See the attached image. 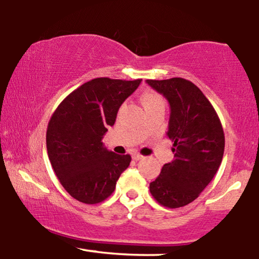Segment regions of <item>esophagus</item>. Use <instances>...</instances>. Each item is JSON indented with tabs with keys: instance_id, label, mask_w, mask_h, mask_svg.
<instances>
[{
	"instance_id": "esophagus-1",
	"label": "esophagus",
	"mask_w": 259,
	"mask_h": 259,
	"mask_svg": "<svg viewBox=\"0 0 259 259\" xmlns=\"http://www.w3.org/2000/svg\"><path fill=\"white\" fill-rule=\"evenodd\" d=\"M132 158H133L134 160H140V159H143L144 157L142 156V154H139V153H133V154H132Z\"/></svg>"
}]
</instances>
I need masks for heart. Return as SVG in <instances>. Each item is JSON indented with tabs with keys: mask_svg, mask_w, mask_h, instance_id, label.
<instances>
[{
	"mask_svg": "<svg viewBox=\"0 0 259 259\" xmlns=\"http://www.w3.org/2000/svg\"><path fill=\"white\" fill-rule=\"evenodd\" d=\"M140 99H142V103L145 110L153 108L156 106H164L163 97L156 92H152V90H145V92H143Z\"/></svg>",
	"mask_w": 259,
	"mask_h": 259,
	"instance_id": "1",
	"label": "heart"
}]
</instances>
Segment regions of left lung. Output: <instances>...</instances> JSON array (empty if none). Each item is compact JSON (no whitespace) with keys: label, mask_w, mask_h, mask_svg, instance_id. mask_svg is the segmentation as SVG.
I'll return each instance as SVG.
<instances>
[{"label":"left lung","mask_w":259,"mask_h":259,"mask_svg":"<svg viewBox=\"0 0 259 259\" xmlns=\"http://www.w3.org/2000/svg\"><path fill=\"white\" fill-rule=\"evenodd\" d=\"M146 83L169 102L166 134L174 146L172 162L164 164L150 191L164 207H183L199 197L219 169L225 149L223 126L209 101L190 80L175 77Z\"/></svg>","instance_id":"8db88e82"}]
</instances>
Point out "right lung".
Instances as JSON below:
<instances>
[{"instance_id": "add662e5", "label": "right lung", "mask_w": 259, "mask_h": 259, "mask_svg": "<svg viewBox=\"0 0 259 259\" xmlns=\"http://www.w3.org/2000/svg\"><path fill=\"white\" fill-rule=\"evenodd\" d=\"M140 82L92 79L66 96L53 113L46 132L49 159L64 189L79 202H102L128 167L130 154L107 150L102 139Z\"/></svg>"}]
</instances>
